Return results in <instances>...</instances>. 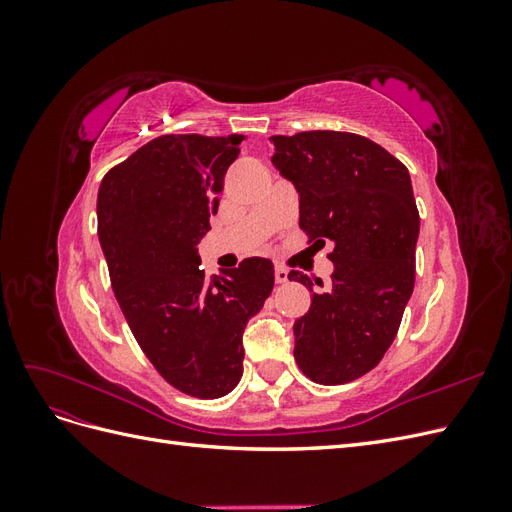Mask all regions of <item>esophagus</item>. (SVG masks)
Returning a JSON list of instances; mask_svg holds the SVG:
<instances>
[{"instance_id": "34e87169", "label": "esophagus", "mask_w": 512, "mask_h": 512, "mask_svg": "<svg viewBox=\"0 0 512 512\" xmlns=\"http://www.w3.org/2000/svg\"><path fill=\"white\" fill-rule=\"evenodd\" d=\"M275 282L277 284H286L288 282V271L280 265H275Z\"/></svg>"}]
</instances>
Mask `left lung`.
Instances as JSON below:
<instances>
[{
    "mask_svg": "<svg viewBox=\"0 0 512 512\" xmlns=\"http://www.w3.org/2000/svg\"><path fill=\"white\" fill-rule=\"evenodd\" d=\"M271 162L297 188L307 243L333 241L327 290L312 292L294 322V361L318 384H346L374 369L391 348L414 288L418 209L408 168L352 132L273 136ZM322 284V280H316Z\"/></svg>",
    "mask_w": 512,
    "mask_h": 512,
    "instance_id": "obj_1",
    "label": "left lung"
}]
</instances>
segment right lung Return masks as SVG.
I'll use <instances>...</instances> for the list:
<instances>
[{
	"label": "right lung",
	"mask_w": 512,
	"mask_h": 512,
	"mask_svg": "<svg viewBox=\"0 0 512 512\" xmlns=\"http://www.w3.org/2000/svg\"><path fill=\"white\" fill-rule=\"evenodd\" d=\"M241 134H164L104 175L98 237L134 339L177 391L218 399L243 374L241 335L273 290V262L245 258L211 280L198 243L218 211Z\"/></svg>",
	"instance_id": "right-lung-1"
}]
</instances>
